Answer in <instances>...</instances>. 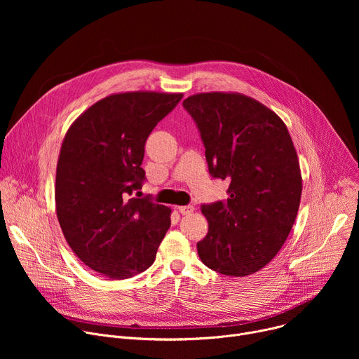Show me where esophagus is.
I'll use <instances>...</instances> for the list:
<instances>
[{"instance_id": "1", "label": "esophagus", "mask_w": 359, "mask_h": 359, "mask_svg": "<svg viewBox=\"0 0 359 359\" xmlns=\"http://www.w3.org/2000/svg\"><path fill=\"white\" fill-rule=\"evenodd\" d=\"M193 210H194L193 206H179V212H180L182 215H191Z\"/></svg>"}]
</instances>
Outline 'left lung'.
<instances>
[{
  "mask_svg": "<svg viewBox=\"0 0 359 359\" xmlns=\"http://www.w3.org/2000/svg\"><path fill=\"white\" fill-rule=\"evenodd\" d=\"M200 130L209 172L227 180L229 198L201 204L209 231L197 243L203 264L245 277L285 243L301 201L297 150L283 119L238 92H201L183 100Z\"/></svg>",
  "mask_w": 359,
  "mask_h": 359,
  "instance_id": "8db88e82",
  "label": "left lung"
}]
</instances>
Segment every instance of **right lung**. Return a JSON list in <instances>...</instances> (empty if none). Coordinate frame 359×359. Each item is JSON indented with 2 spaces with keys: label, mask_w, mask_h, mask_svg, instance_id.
<instances>
[{
  "label": "right lung",
  "mask_w": 359,
  "mask_h": 359,
  "mask_svg": "<svg viewBox=\"0 0 359 359\" xmlns=\"http://www.w3.org/2000/svg\"><path fill=\"white\" fill-rule=\"evenodd\" d=\"M183 93H112L69 126L58 158L55 209L76 257L111 280L147 270L170 227L172 209L129 197L140 189L144 143Z\"/></svg>",
  "instance_id": "right-lung-1"
}]
</instances>
